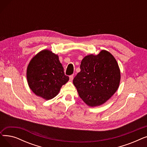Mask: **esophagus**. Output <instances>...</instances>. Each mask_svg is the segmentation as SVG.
I'll return each mask as SVG.
<instances>
[{"mask_svg": "<svg viewBox=\"0 0 147 147\" xmlns=\"http://www.w3.org/2000/svg\"><path fill=\"white\" fill-rule=\"evenodd\" d=\"M69 80H70V81H72L73 80V78H74V75L73 74V75L69 76Z\"/></svg>", "mask_w": 147, "mask_h": 147, "instance_id": "34e87169", "label": "esophagus"}]
</instances>
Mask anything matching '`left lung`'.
Segmentation results:
<instances>
[{"label": "left lung", "mask_w": 147, "mask_h": 147, "mask_svg": "<svg viewBox=\"0 0 147 147\" xmlns=\"http://www.w3.org/2000/svg\"><path fill=\"white\" fill-rule=\"evenodd\" d=\"M120 71L115 58L105 50L84 57L73 79L79 96L88 106L104 104L119 88Z\"/></svg>", "instance_id": "obj_1"}]
</instances>
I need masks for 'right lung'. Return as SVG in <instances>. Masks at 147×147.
I'll use <instances>...</instances> for the list:
<instances>
[{
  "label": "right lung",
  "mask_w": 147,
  "mask_h": 147,
  "mask_svg": "<svg viewBox=\"0 0 147 147\" xmlns=\"http://www.w3.org/2000/svg\"><path fill=\"white\" fill-rule=\"evenodd\" d=\"M27 79L30 88L36 95L49 100L58 94L69 78L64 74L58 56L45 49L30 61L27 69Z\"/></svg>",
  "instance_id": "right-lung-1"
}]
</instances>
